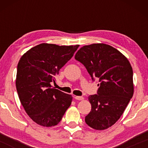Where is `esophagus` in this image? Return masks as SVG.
I'll return each mask as SVG.
<instances>
[{
    "mask_svg": "<svg viewBox=\"0 0 148 148\" xmlns=\"http://www.w3.org/2000/svg\"><path fill=\"white\" fill-rule=\"evenodd\" d=\"M74 99L76 100H83L84 99V97H81V96H74Z\"/></svg>",
    "mask_w": 148,
    "mask_h": 148,
    "instance_id": "1",
    "label": "esophagus"
}]
</instances>
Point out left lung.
Instances as JSON below:
<instances>
[{"label":"left lung","mask_w":148,"mask_h":148,"mask_svg":"<svg viewBox=\"0 0 148 148\" xmlns=\"http://www.w3.org/2000/svg\"><path fill=\"white\" fill-rule=\"evenodd\" d=\"M75 59L86 67L93 81L99 82L97 95L88 97L92 108L86 123L95 130H106L118 121L133 97L132 66L123 54L105 44L81 47Z\"/></svg>","instance_id":"8db88e82"}]
</instances>
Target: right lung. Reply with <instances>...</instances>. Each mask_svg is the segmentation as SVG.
<instances>
[{"label": "right lung", "mask_w": 148, "mask_h": 148, "mask_svg": "<svg viewBox=\"0 0 148 148\" xmlns=\"http://www.w3.org/2000/svg\"><path fill=\"white\" fill-rule=\"evenodd\" d=\"M79 47L40 44L19 60L16 79L18 97L27 114L41 126L57 125L72 103L71 95L51 84Z\"/></svg>", "instance_id": "right-lung-1"}]
</instances>
